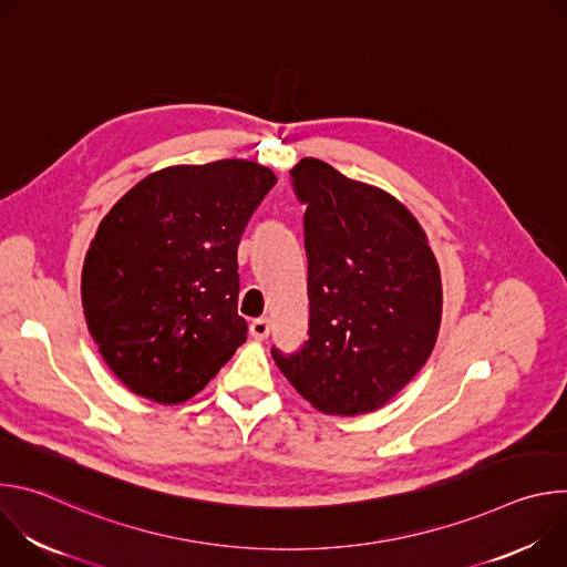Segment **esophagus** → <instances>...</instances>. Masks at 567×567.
Returning <instances> with one entry per match:
<instances>
[{"mask_svg": "<svg viewBox=\"0 0 567 567\" xmlns=\"http://www.w3.org/2000/svg\"><path fill=\"white\" fill-rule=\"evenodd\" d=\"M269 332H271L269 318H256V320L251 322V337H254L256 341H265V339L269 337Z\"/></svg>", "mask_w": 567, "mask_h": 567, "instance_id": "34e87169", "label": "esophagus"}]
</instances>
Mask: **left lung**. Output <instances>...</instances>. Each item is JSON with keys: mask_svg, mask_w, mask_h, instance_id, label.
Segmentation results:
<instances>
[{"mask_svg": "<svg viewBox=\"0 0 567 567\" xmlns=\"http://www.w3.org/2000/svg\"><path fill=\"white\" fill-rule=\"evenodd\" d=\"M305 208L309 339L274 361L326 415L379 411L429 361L442 276L415 215L390 193L320 158L291 168Z\"/></svg>", "mask_w": 567, "mask_h": 567, "instance_id": "obj_1", "label": "left lung"}]
</instances>
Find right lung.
I'll list each match as a JSON object with an SVG mask.
<instances>
[{"label": "right lung", "mask_w": 567, "mask_h": 567, "mask_svg": "<svg viewBox=\"0 0 567 567\" xmlns=\"http://www.w3.org/2000/svg\"><path fill=\"white\" fill-rule=\"evenodd\" d=\"M276 182L247 158L171 166L99 224L80 298L103 361L134 394L182 403L247 341L237 245Z\"/></svg>", "instance_id": "right-lung-1"}]
</instances>
